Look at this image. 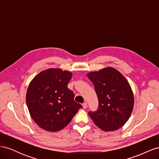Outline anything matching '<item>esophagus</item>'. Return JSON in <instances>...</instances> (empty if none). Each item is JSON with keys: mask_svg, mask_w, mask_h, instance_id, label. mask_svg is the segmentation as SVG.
I'll use <instances>...</instances> for the list:
<instances>
[{"mask_svg": "<svg viewBox=\"0 0 159 159\" xmlns=\"http://www.w3.org/2000/svg\"><path fill=\"white\" fill-rule=\"evenodd\" d=\"M87 106H88L87 102H84V103H83V107H84V109H86V108H87Z\"/></svg>", "mask_w": 159, "mask_h": 159, "instance_id": "34e87169", "label": "esophagus"}]
</instances>
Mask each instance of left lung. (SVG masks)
<instances>
[{"mask_svg": "<svg viewBox=\"0 0 159 159\" xmlns=\"http://www.w3.org/2000/svg\"><path fill=\"white\" fill-rule=\"evenodd\" d=\"M88 78L94 85L99 102L98 109L88 112L93 123L105 131L123 126L134 105L133 94L127 80L113 68L90 72Z\"/></svg>", "mask_w": 159, "mask_h": 159, "instance_id": "8db88e82", "label": "left lung"}]
</instances>
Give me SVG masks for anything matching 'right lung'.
Listing matches in <instances>:
<instances>
[{"instance_id":"1","label":"right lung","mask_w":159,"mask_h":159,"mask_svg":"<svg viewBox=\"0 0 159 159\" xmlns=\"http://www.w3.org/2000/svg\"><path fill=\"white\" fill-rule=\"evenodd\" d=\"M71 77L70 71L48 69L38 74L28 86V111L35 123L46 131L55 132L64 128L82 107L68 88Z\"/></svg>"}]
</instances>
